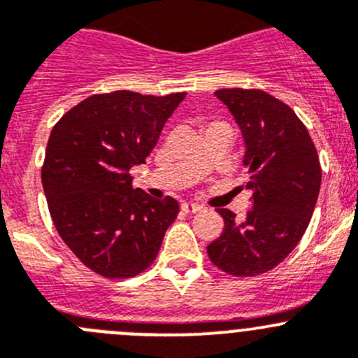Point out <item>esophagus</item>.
Listing matches in <instances>:
<instances>
[{
    "instance_id": "obj_1",
    "label": "esophagus",
    "mask_w": 358,
    "mask_h": 358,
    "mask_svg": "<svg viewBox=\"0 0 358 358\" xmlns=\"http://www.w3.org/2000/svg\"><path fill=\"white\" fill-rule=\"evenodd\" d=\"M181 209L185 210V213H199V210H202V206H199V203L195 202H182Z\"/></svg>"
}]
</instances>
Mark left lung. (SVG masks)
Returning a JSON list of instances; mask_svg holds the SVG:
<instances>
[{"mask_svg":"<svg viewBox=\"0 0 358 358\" xmlns=\"http://www.w3.org/2000/svg\"><path fill=\"white\" fill-rule=\"evenodd\" d=\"M244 138L246 189L253 206L244 221L217 209L224 230L207 246L210 262L232 275L274 268L304 236L322 185L318 152L287 103L260 90H217Z\"/></svg>","mask_w":358,"mask_h":358,"instance_id":"8db88e82","label":"left lung"}]
</instances>
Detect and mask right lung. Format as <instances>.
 <instances>
[{
  "label": "right lung",
  "instance_id": "right-lung-1",
  "mask_svg": "<svg viewBox=\"0 0 358 358\" xmlns=\"http://www.w3.org/2000/svg\"><path fill=\"white\" fill-rule=\"evenodd\" d=\"M185 96L93 94L50 131L42 169L50 216L61 239L96 274H141L155 262L177 217V200L134 189L130 169L145 163Z\"/></svg>",
  "mask_w": 358,
  "mask_h": 358
}]
</instances>
